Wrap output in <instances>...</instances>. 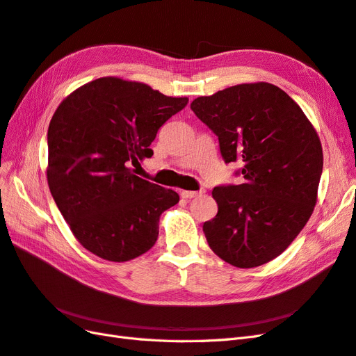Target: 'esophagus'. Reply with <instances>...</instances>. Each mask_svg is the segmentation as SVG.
<instances>
[{
    "label": "esophagus",
    "mask_w": 356,
    "mask_h": 356,
    "mask_svg": "<svg viewBox=\"0 0 356 356\" xmlns=\"http://www.w3.org/2000/svg\"><path fill=\"white\" fill-rule=\"evenodd\" d=\"M204 190H199V191H188V190H182L181 191V196L184 199H193V197H197L200 195H203Z\"/></svg>",
    "instance_id": "esophagus-1"
}]
</instances>
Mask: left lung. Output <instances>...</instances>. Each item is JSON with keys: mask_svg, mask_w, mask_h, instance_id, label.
Listing matches in <instances>:
<instances>
[{"mask_svg": "<svg viewBox=\"0 0 356 356\" xmlns=\"http://www.w3.org/2000/svg\"><path fill=\"white\" fill-rule=\"evenodd\" d=\"M218 136L225 163L239 161V186L212 190L218 212L203 224L211 250L251 268L272 261L309 221L324 166L314 124L270 83H243L191 102Z\"/></svg>", "mask_w": 356, "mask_h": 356, "instance_id": "1", "label": "left lung"}]
</instances>
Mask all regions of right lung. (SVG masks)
I'll list each match as a JSON object with an SVG mask.
<instances>
[{
    "label": "right lung",
    "instance_id": "add662e5",
    "mask_svg": "<svg viewBox=\"0 0 356 356\" xmlns=\"http://www.w3.org/2000/svg\"><path fill=\"white\" fill-rule=\"evenodd\" d=\"M187 102L144 83L102 77L74 90L53 114L49 188L75 239L92 254L123 263L156 243L160 215L179 196L131 166L153 156L157 131Z\"/></svg>",
    "mask_w": 356,
    "mask_h": 356
}]
</instances>
